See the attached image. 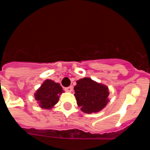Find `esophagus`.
I'll list each match as a JSON object with an SVG mask.
<instances>
[{"instance_id": "34e87169", "label": "esophagus", "mask_w": 150, "mask_h": 150, "mask_svg": "<svg viewBox=\"0 0 150 150\" xmlns=\"http://www.w3.org/2000/svg\"><path fill=\"white\" fill-rule=\"evenodd\" d=\"M72 89H73V87H72V86H68V87H66L65 90L67 91V92H72Z\"/></svg>"}]
</instances>
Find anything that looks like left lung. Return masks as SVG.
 <instances>
[{
	"instance_id": "obj_1",
	"label": "left lung",
	"mask_w": 150,
	"mask_h": 150,
	"mask_svg": "<svg viewBox=\"0 0 150 150\" xmlns=\"http://www.w3.org/2000/svg\"><path fill=\"white\" fill-rule=\"evenodd\" d=\"M74 90L77 104L87 114L100 111L109 101L108 88L89 78L78 81Z\"/></svg>"
}]
</instances>
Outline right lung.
<instances>
[{"mask_svg":"<svg viewBox=\"0 0 150 150\" xmlns=\"http://www.w3.org/2000/svg\"><path fill=\"white\" fill-rule=\"evenodd\" d=\"M62 92L63 89L59 83H54L51 80H46L36 92L35 97L41 108L50 109L58 103Z\"/></svg>","mask_w":150,"mask_h":150,"instance_id":"right-lung-1","label":"right lung"}]
</instances>
